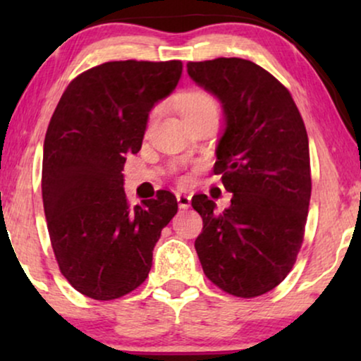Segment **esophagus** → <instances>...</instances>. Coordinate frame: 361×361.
<instances>
[{
  "label": "esophagus",
  "instance_id": "esophagus-1",
  "mask_svg": "<svg viewBox=\"0 0 361 361\" xmlns=\"http://www.w3.org/2000/svg\"><path fill=\"white\" fill-rule=\"evenodd\" d=\"M176 197H177V202H179L180 209H189L190 207V195L189 194H185V192H179Z\"/></svg>",
  "mask_w": 361,
  "mask_h": 361
}]
</instances>
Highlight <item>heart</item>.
Returning a JSON list of instances; mask_svg holds the SVG:
<instances>
[{"mask_svg":"<svg viewBox=\"0 0 361 361\" xmlns=\"http://www.w3.org/2000/svg\"><path fill=\"white\" fill-rule=\"evenodd\" d=\"M179 106H180L182 116L187 118L190 115H195V113L209 110V108H216V103L210 93H207L204 90H190L180 97ZM156 118H157V110H154L149 115V120H147V128H151V125L154 123Z\"/></svg>","mask_w":361,"mask_h":361,"instance_id":"heart-1","label":"heart"}]
</instances>
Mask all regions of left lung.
<instances>
[{
    "mask_svg": "<svg viewBox=\"0 0 361 361\" xmlns=\"http://www.w3.org/2000/svg\"><path fill=\"white\" fill-rule=\"evenodd\" d=\"M187 73L221 103L214 172L233 195L220 214L205 194L192 197L204 220L197 255L220 289L256 298L289 274L302 245L312 189L307 131L288 88L251 61L189 62Z\"/></svg>",
    "mask_w": 361,
    "mask_h": 361,
    "instance_id": "8db88e82",
    "label": "left lung"
}]
</instances>
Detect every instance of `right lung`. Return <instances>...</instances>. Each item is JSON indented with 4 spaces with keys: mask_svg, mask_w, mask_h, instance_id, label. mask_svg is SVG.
I'll return each mask as SVG.
<instances>
[{
    "mask_svg": "<svg viewBox=\"0 0 361 361\" xmlns=\"http://www.w3.org/2000/svg\"><path fill=\"white\" fill-rule=\"evenodd\" d=\"M180 75V61L106 62L73 78L57 103L44 140L42 202L59 268L83 295L111 300L145 283L177 214L169 190L131 207L121 171Z\"/></svg>",
    "mask_w": 361,
    "mask_h": 361,
    "instance_id": "obj_1",
    "label": "right lung"
}]
</instances>
